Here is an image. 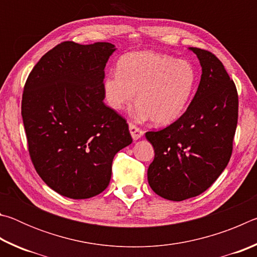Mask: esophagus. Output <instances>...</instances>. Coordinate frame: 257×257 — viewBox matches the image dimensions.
Listing matches in <instances>:
<instances>
[{"label":"esophagus","instance_id":"esophagus-1","mask_svg":"<svg viewBox=\"0 0 257 257\" xmlns=\"http://www.w3.org/2000/svg\"><path fill=\"white\" fill-rule=\"evenodd\" d=\"M129 132H130V135H132L134 141H137V139L142 138L143 135H144V132H143L142 129H139L138 127H136V125L133 123H129Z\"/></svg>","mask_w":257,"mask_h":257}]
</instances>
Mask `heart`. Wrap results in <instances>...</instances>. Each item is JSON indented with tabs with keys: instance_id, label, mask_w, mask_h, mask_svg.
I'll return each mask as SVG.
<instances>
[{
	"instance_id": "1",
	"label": "heart",
	"mask_w": 257,
	"mask_h": 257,
	"mask_svg": "<svg viewBox=\"0 0 257 257\" xmlns=\"http://www.w3.org/2000/svg\"><path fill=\"white\" fill-rule=\"evenodd\" d=\"M197 75L186 60L152 51L124 54L118 70L108 72L103 90L108 106L120 111L136 96L132 110L137 121H152L158 125L175 122L184 114L193 96Z\"/></svg>"
}]
</instances>
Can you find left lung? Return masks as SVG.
Returning <instances> with one entry per match:
<instances>
[{"mask_svg": "<svg viewBox=\"0 0 257 257\" xmlns=\"http://www.w3.org/2000/svg\"><path fill=\"white\" fill-rule=\"evenodd\" d=\"M202 76L197 92L176 122L146 133L155 156L147 179L155 194L180 202L211 187L227 167L238 120V95L223 64L211 52L189 47Z\"/></svg>", "mask_w": 257, "mask_h": 257, "instance_id": "left-lung-1", "label": "left lung"}]
</instances>
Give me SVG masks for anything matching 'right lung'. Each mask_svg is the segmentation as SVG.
<instances>
[{
	"instance_id": "add662e5",
	"label": "right lung",
	"mask_w": 257,
	"mask_h": 257,
	"mask_svg": "<svg viewBox=\"0 0 257 257\" xmlns=\"http://www.w3.org/2000/svg\"><path fill=\"white\" fill-rule=\"evenodd\" d=\"M111 43L63 42L38 61L26 81L21 115L34 167L45 184L72 199L110 184L112 161L133 143L125 120L103 99Z\"/></svg>"
}]
</instances>
